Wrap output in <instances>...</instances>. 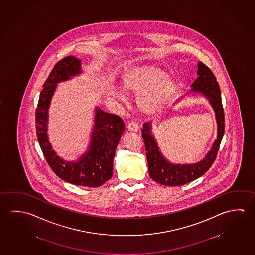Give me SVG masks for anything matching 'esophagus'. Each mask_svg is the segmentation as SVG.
I'll return each instance as SVG.
<instances>
[{
  "label": "esophagus",
  "mask_w": 255,
  "mask_h": 255,
  "mask_svg": "<svg viewBox=\"0 0 255 255\" xmlns=\"http://www.w3.org/2000/svg\"><path fill=\"white\" fill-rule=\"evenodd\" d=\"M127 127L129 131H132V132H137L138 130V125L135 122H130Z\"/></svg>",
  "instance_id": "34e87169"
}]
</instances>
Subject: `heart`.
<instances>
[{
	"label": "heart",
	"instance_id": "obj_1",
	"mask_svg": "<svg viewBox=\"0 0 255 255\" xmlns=\"http://www.w3.org/2000/svg\"><path fill=\"white\" fill-rule=\"evenodd\" d=\"M122 89L128 93H137L135 104L146 116L159 113L166 106L178 88V80L154 64L145 63L126 68L122 75ZM107 93L118 101H125L121 89L110 84Z\"/></svg>",
	"mask_w": 255,
	"mask_h": 255
}]
</instances>
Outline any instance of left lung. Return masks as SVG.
Here are the masks:
<instances>
[{
	"label": "left lung",
	"instance_id": "8db88e82",
	"mask_svg": "<svg viewBox=\"0 0 255 255\" xmlns=\"http://www.w3.org/2000/svg\"><path fill=\"white\" fill-rule=\"evenodd\" d=\"M197 77L190 91L186 94H200L208 100L212 106L217 123V138L205 157L194 163H173L164 157L159 149L158 144L153 134L152 122H146L142 129V138L145 143L148 172L152 180L164 186H181L191 182L204 175L212 166L217 156L221 139L224 135V112L221 102V89L215 76L208 67L199 61L197 65ZM185 95V96H186ZM183 98V97H182ZM180 98L179 101H180Z\"/></svg>",
	"mask_w": 255,
	"mask_h": 255
}]
</instances>
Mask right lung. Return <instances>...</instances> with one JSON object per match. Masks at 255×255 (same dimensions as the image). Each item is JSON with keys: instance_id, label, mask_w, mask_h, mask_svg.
I'll return each instance as SVG.
<instances>
[{"instance_id": "right-lung-1", "label": "right lung", "mask_w": 255, "mask_h": 255, "mask_svg": "<svg viewBox=\"0 0 255 255\" xmlns=\"http://www.w3.org/2000/svg\"><path fill=\"white\" fill-rule=\"evenodd\" d=\"M82 73V60L74 56H67L55 65L39 97L35 114L36 135L47 163L56 175L74 185L97 188L113 175L115 153L126 129L121 118L96 107L88 149L76 161H67L58 155L47 133L49 109L58 84Z\"/></svg>"}]
</instances>
